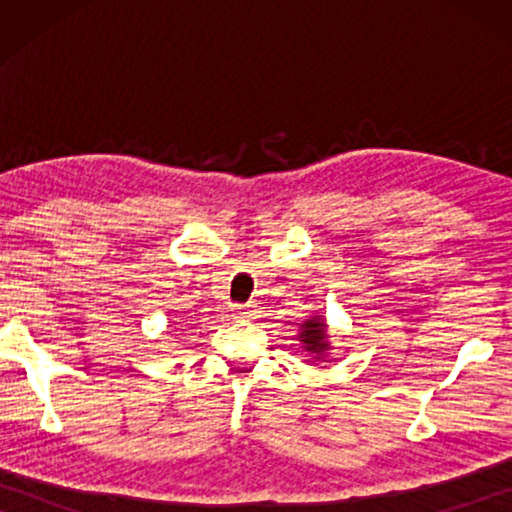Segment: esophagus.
Returning a JSON list of instances; mask_svg holds the SVG:
<instances>
[{
	"instance_id": "obj_1",
	"label": "esophagus",
	"mask_w": 512,
	"mask_h": 512,
	"mask_svg": "<svg viewBox=\"0 0 512 512\" xmlns=\"http://www.w3.org/2000/svg\"><path fill=\"white\" fill-rule=\"evenodd\" d=\"M251 314H254V307L251 305H235V317L251 319Z\"/></svg>"
}]
</instances>
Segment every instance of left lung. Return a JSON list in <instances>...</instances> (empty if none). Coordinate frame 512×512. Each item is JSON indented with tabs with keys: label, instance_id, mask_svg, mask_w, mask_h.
<instances>
[{
	"label": "left lung",
	"instance_id": "left-lung-1",
	"mask_svg": "<svg viewBox=\"0 0 512 512\" xmlns=\"http://www.w3.org/2000/svg\"><path fill=\"white\" fill-rule=\"evenodd\" d=\"M326 338H328L326 324L321 321V317H310L300 324L298 340L303 342V347L307 349V352L314 354V359H321V356H326L328 349H331Z\"/></svg>",
	"mask_w": 512,
	"mask_h": 512
}]
</instances>
